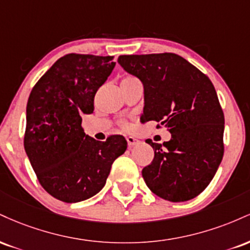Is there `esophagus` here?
Masks as SVG:
<instances>
[{"label":"esophagus","instance_id":"1","mask_svg":"<svg viewBox=\"0 0 250 250\" xmlns=\"http://www.w3.org/2000/svg\"><path fill=\"white\" fill-rule=\"evenodd\" d=\"M125 140H127L129 147H134V146H136L137 143H139V140H136V139H135V137H133V136L125 137Z\"/></svg>","mask_w":250,"mask_h":250}]
</instances>
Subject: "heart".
Instances as JSON below:
<instances>
[{"label":"heart","instance_id":"obj_1","mask_svg":"<svg viewBox=\"0 0 250 250\" xmlns=\"http://www.w3.org/2000/svg\"><path fill=\"white\" fill-rule=\"evenodd\" d=\"M134 80H136L134 76H125V79L122 80V82L134 81ZM120 125H121L122 129H125V130H130V129H131V123L128 122V121H121V123H120Z\"/></svg>","mask_w":250,"mask_h":250}]
</instances>
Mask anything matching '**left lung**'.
Returning <instances> with one entry per match:
<instances>
[{"label":"left lung","mask_w":250,"mask_h":250,"mask_svg":"<svg viewBox=\"0 0 250 250\" xmlns=\"http://www.w3.org/2000/svg\"><path fill=\"white\" fill-rule=\"evenodd\" d=\"M117 62L143 83L142 122H160L171 134L163 146L147 141L154 160L142 170L146 185L170 202L194 199L213 180L225 151V115L213 83L173 53L121 55Z\"/></svg>","instance_id":"8db88e82"}]
</instances>
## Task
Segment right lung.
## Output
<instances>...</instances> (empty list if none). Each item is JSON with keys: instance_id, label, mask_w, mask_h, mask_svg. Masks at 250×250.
Instances as JSON below:
<instances>
[{"instance_id": "right-lung-1", "label": "right lung", "mask_w": 250, "mask_h": 250, "mask_svg": "<svg viewBox=\"0 0 250 250\" xmlns=\"http://www.w3.org/2000/svg\"><path fill=\"white\" fill-rule=\"evenodd\" d=\"M114 56L68 54L37 81L27 103L24 149L47 193L67 203L104 187L113 162L127 149L121 135L96 141L83 131V114L115 67Z\"/></svg>"}]
</instances>
